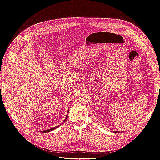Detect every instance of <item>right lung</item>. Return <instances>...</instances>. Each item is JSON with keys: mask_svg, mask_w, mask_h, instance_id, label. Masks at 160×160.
Segmentation results:
<instances>
[{"mask_svg": "<svg viewBox=\"0 0 160 160\" xmlns=\"http://www.w3.org/2000/svg\"><path fill=\"white\" fill-rule=\"evenodd\" d=\"M68 112H69V109H68ZM67 117H68V116L66 117V119L64 120V122L66 121V118H67ZM58 126H57V127H53V128H52V129H48V130H46V131H43V133H45V132H49V131H52V130H54L55 129H56V128H58Z\"/></svg>", "mask_w": 160, "mask_h": 160, "instance_id": "obj_1", "label": "right lung"}]
</instances>
